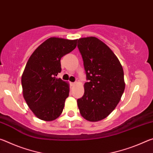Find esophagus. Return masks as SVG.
I'll return each instance as SVG.
<instances>
[{"mask_svg":"<svg viewBox=\"0 0 153 153\" xmlns=\"http://www.w3.org/2000/svg\"><path fill=\"white\" fill-rule=\"evenodd\" d=\"M76 82H71V85L72 86H75V85H76Z\"/></svg>","mask_w":153,"mask_h":153,"instance_id":"34e87169","label":"esophagus"}]
</instances>
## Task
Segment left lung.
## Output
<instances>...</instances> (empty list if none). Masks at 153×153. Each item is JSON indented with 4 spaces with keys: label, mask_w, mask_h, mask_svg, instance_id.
<instances>
[{
    "label": "left lung",
    "mask_w": 153,
    "mask_h": 153,
    "mask_svg": "<svg viewBox=\"0 0 153 153\" xmlns=\"http://www.w3.org/2000/svg\"><path fill=\"white\" fill-rule=\"evenodd\" d=\"M77 43L88 80L77 106L85 120L95 122L107 117L121 100L125 90L123 67L111 48L98 38H82Z\"/></svg>",
    "instance_id": "left-lung-1"
}]
</instances>
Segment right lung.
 I'll return each mask as SVG.
<instances>
[{"mask_svg": "<svg viewBox=\"0 0 153 153\" xmlns=\"http://www.w3.org/2000/svg\"><path fill=\"white\" fill-rule=\"evenodd\" d=\"M77 40L51 37L33 51L22 76L23 96L33 113L51 121L63 112L69 97V84L57 78L61 59L74 50Z\"/></svg>", "mask_w": 153, "mask_h": 153, "instance_id": "1", "label": "right lung"}]
</instances>
